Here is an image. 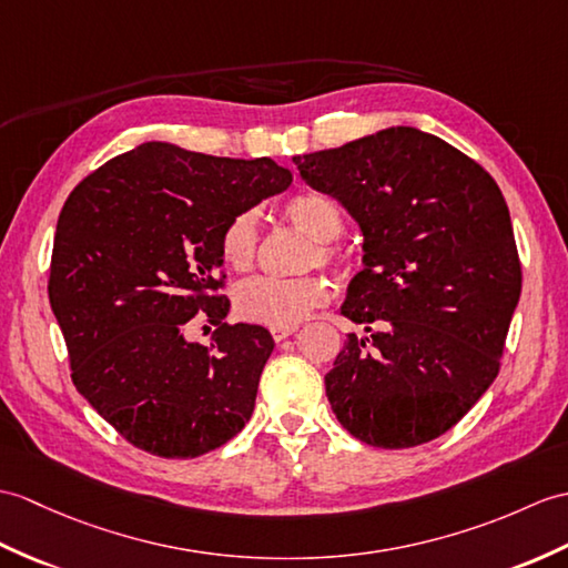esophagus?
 Listing matches in <instances>:
<instances>
[{"label":"esophagus","instance_id":"1","mask_svg":"<svg viewBox=\"0 0 568 568\" xmlns=\"http://www.w3.org/2000/svg\"><path fill=\"white\" fill-rule=\"evenodd\" d=\"M297 332V326L293 324V326H275V328H271V336L275 338V341H283V338H287L290 334H295Z\"/></svg>","mask_w":568,"mask_h":568}]
</instances>
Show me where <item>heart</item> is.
I'll return each instance as SVG.
<instances>
[{
    "label": "heart",
    "mask_w": 568,
    "mask_h": 568,
    "mask_svg": "<svg viewBox=\"0 0 568 568\" xmlns=\"http://www.w3.org/2000/svg\"><path fill=\"white\" fill-rule=\"evenodd\" d=\"M283 217L295 230L314 240L310 263L344 271V252L332 242L344 230L338 205L324 193H297L283 203ZM258 254V227L254 210H242L222 227L220 256L236 273L248 271ZM328 300V285L316 275L302 278H252L234 290V310L246 322L263 326H293L322 307Z\"/></svg>",
    "instance_id": "1"
}]
</instances>
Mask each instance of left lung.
Here are the masks:
<instances>
[{"label":"left lung","instance_id":"obj_1","mask_svg":"<svg viewBox=\"0 0 568 568\" xmlns=\"http://www.w3.org/2000/svg\"><path fill=\"white\" fill-rule=\"evenodd\" d=\"M312 189L334 195L365 236L326 373L338 424L402 450L450 430L500 371L523 271L504 193L467 154L416 128L293 156Z\"/></svg>","mask_w":568,"mask_h":568}]
</instances>
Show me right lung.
Returning <instances> with one entry per match:
<instances>
[{"instance_id": "right-lung-1", "label": "right lung", "mask_w": 568, "mask_h": 568, "mask_svg": "<svg viewBox=\"0 0 568 568\" xmlns=\"http://www.w3.org/2000/svg\"><path fill=\"white\" fill-rule=\"evenodd\" d=\"M268 156L230 160L144 142L89 174L64 201L48 297L72 382L128 443L189 459L252 418L273 338L227 324L222 227L290 186ZM201 313L210 347L187 334Z\"/></svg>"}]
</instances>
